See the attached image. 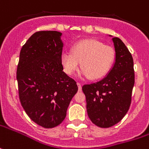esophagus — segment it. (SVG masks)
<instances>
[{
    "mask_svg": "<svg viewBox=\"0 0 149 149\" xmlns=\"http://www.w3.org/2000/svg\"><path fill=\"white\" fill-rule=\"evenodd\" d=\"M77 86H78V89H79V91L81 90V84L79 83V82H77Z\"/></svg>",
    "mask_w": 149,
    "mask_h": 149,
    "instance_id": "34e87169",
    "label": "esophagus"
}]
</instances>
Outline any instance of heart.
<instances>
[{"instance_id":"heart-1","label":"heart","mask_w":149,"mask_h":149,"mask_svg":"<svg viewBox=\"0 0 149 149\" xmlns=\"http://www.w3.org/2000/svg\"><path fill=\"white\" fill-rule=\"evenodd\" d=\"M116 58L113 48L95 39H83L75 44L72 53H63L61 63L68 75H72L79 68L80 77L98 80L104 77L111 69Z\"/></svg>"}]
</instances>
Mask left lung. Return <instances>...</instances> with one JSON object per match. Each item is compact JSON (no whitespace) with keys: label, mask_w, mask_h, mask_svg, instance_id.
<instances>
[{"label":"left lung","mask_w":149,"mask_h":149,"mask_svg":"<svg viewBox=\"0 0 149 149\" xmlns=\"http://www.w3.org/2000/svg\"><path fill=\"white\" fill-rule=\"evenodd\" d=\"M109 36L116 52L115 63L103 79L82 86L87 115L100 128L115 125L124 118L130 106L134 85L132 55L120 39Z\"/></svg>","instance_id":"left-lung-1"}]
</instances>
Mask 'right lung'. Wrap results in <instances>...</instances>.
<instances>
[{
	"mask_svg": "<svg viewBox=\"0 0 149 149\" xmlns=\"http://www.w3.org/2000/svg\"><path fill=\"white\" fill-rule=\"evenodd\" d=\"M62 34L58 31L33 33L20 50L17 68L24 110L34 123L47 129L63 121L78 90L77 82L63 71Z\"/></svg>",
	"mask_w": 149,
	"mask_h": 149,
	"instance_id": "1",
	"label": "right lung"
}]
</instances>
